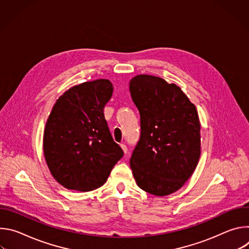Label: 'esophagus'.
I'll list each match as a JSON object with an SVG mask.
<instances>
[{
  "label": "esophagus",
  "mask_w": 249,
  "mask_h": 249,
  "mask_svg": "<svg viewBox=\"0 0 249 249\" xmlns=\"http://www.w3.org/2000/svg\"><path fill=\"white\" fill-rule=\"evenodd\" d=\"M120 146H121V148H122V150H123L124 154H127V152H128V148L126 147V145H125V144H121Z\"/></svg>",
  "instance_id": "34e87169"
}]
</instances>
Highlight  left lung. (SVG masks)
I'll list each match as a JSON object with an SVG mask.
<instances>
[{"label":"left lung","instance_id":"obj_1","mask_svg":"<svg viewBox=\"0 0 249 249\" xmlns=\"http://www.w3.org/2000/svg\"><path fill=\"white\" fill-rule=\"evenodd\" d=\"M141 117V136L130 159L137 185L166 196L193 174L201 155L200 121L195 105L175 84L138 75L129 84Z\"/></svg>","mask_w":249,"mask_h":249}]
</instances>
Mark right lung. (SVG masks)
I'll list each match as a JSON object with an SVG mask.
<instances>
[{"label":"right lung","instance_id":"1","mask_svg":"<svg viewBox=\"0 0 249 249\" xmlns=\"http://www.w3.org/2000/svg\"><path fill=\"white\" fill-rule=\"evenodd\" d=\"M108 80L86 82L65 91L54 104L43 135V152L52 176L67 189L102 186L123 157L104 118L112 96Z\"/></svg>","mask_w":249,"mask_h":249}]
</instances>
